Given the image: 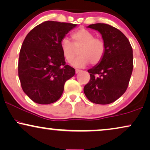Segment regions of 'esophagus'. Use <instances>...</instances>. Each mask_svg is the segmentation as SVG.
<instances>
[{"instance_id":"obj_1","label":"esophagus","mask_w":150,"mask_h":150,"mask_svg":"<svg viewBox=\"0 0 150 150\" xmlns=\"http://www.w3.org/2000/svg\"><path fill=\"white\" fill-rule=\"evenodd\" d=\"M81 70H79V69H76V70H75V73H81Z\"/></svg>"}]
</instances>
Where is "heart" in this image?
<instances>
[{"mask_svg":"<svg viewBox=\"0 0 150 150\" xmlns=\"http://www.w3.org/2000/svg\"><path fill=\"white\" fill-rule=\"evenodd\" d=\"M73 43L64 38L60 42L62 52L65 60L71 63L79 49L80 56L72 62L75 67H84L89 62L92 65L99 64L106 52L105 41L100 37H95L91 32L81 28L71 35Z\"/></svg>","mask_w":150,"mask_h":150,"instance_id":"b5f03b06","label":"heart"}]
</instances>
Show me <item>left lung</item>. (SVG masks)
<instances>
[{
	"label": "left lung",
	"instance_id": "8db88e82",
	"mask_svg": "<svg viewBox=\"0 0 150 150\" xmlns=\"http://www.w3.org/2000/svg\"><path fill=\"white\" fill-rule=\"evenodd\" d=\"M101 33L106 52L100 63L88 70L90 80L84 92L91 102L98 105L112 103L127 88L133 71V50L122 32L109 24L88 26Z\"/></svg>",
	"mask_w": 150,
	"mask_h": 150
}]
</instances>
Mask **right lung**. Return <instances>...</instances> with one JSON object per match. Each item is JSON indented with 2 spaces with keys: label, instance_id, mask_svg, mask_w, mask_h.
<instances>
[{
  "label": "right lung",
  "instance_id": "right-lung-1",
  "mask_svg": "<svg viewBox=\"0 0 150 150\" xmlns=\"http://www.w3.org/2000/svg\"><path fill=\"white\" fill-rule=\"evenodd\" d=\"M76 24L46 21L33 28L20 50L18 71L21 85L33 101L48 105L57 101L64 84L75 70L66 65L60 42Z\"/></svg>",
  "mask_w": 150,
  "mask_h": 150
}]
</instances>
